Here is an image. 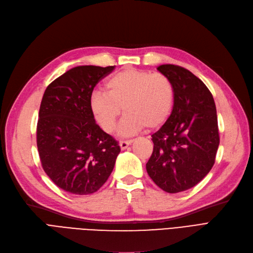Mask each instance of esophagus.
I'll use <instances>...</instances> for the list:
<instances>
[{
    "label": "esophagus",
    "mask_w": 253,
    "mask_h": 253,
    "mask_svg": "<svg viewBox=\"0 0 253 253\" xmlns=\"http://www.w3.org/2000/svg\"><path fill=\"white\" fill-rule=\"evenodd\" d=\"M132 143H133V140H121L119 142V145H120L121 149H126L128 145H130Z\"/></svg>",
    "instance_id": "1"
}]
</instances>
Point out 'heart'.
Masks as SVG:
<instances>
[{
  "label": "heart",
  "mask_w": 253,
  "mask_h": 253,
  "mask_svg": "<svg viewBox=\"0 0 253 253\" xmlns=\"http://www.w3.org/2000/svg\"><path fill=\"white\" fill-rule=\"evenodd\" d=\"M174 98L173 83L166 75L126 68L107 81L106 92L97 90L92 93L90 106L107 133L114 129L124 110L126 115L119 126V134L127 136L144 126L154 129L165 124L172 112Z\"/></svg>",
  "instance_id": "obj_1"
}]
</instances>
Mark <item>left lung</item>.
<instances>
[{
    "mask_svg": "<svg viewBox=\"0 0 253 253\" xmlns=\"http://www.w3.org/2000/svg\"><path fill=\"white\" fill-rule=\"evenodd\" d=\"M158 70L172 81L175 98L169 118L151 136L146 170L162 190L178 193L203 180L215 163L220 142L216 105L205 83L188 69L163 64Z\"/></svg>",
    "mask_w": 253,
    "mask_h": 253,
    "instance_id": "8db88e82",
    "label": "left lung"
}]
</instances>
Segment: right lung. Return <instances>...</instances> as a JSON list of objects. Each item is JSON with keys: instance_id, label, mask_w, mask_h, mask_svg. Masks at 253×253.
Segmentation results:
<instances>
[{"instance_id": "obj_1", "label": "right lung", "mask_w": 253, "mask_h": 253, "mask_svg": "<svg viewBox=\"0 0 253 253\" xmlns=\"http://www.w3.org/2000/svg\"><path fill=\"white\" fill-rule=\"evenodd\" d=\"M115 66H77L44 91L37 123V148L44 172L77 195L96 192L109 178L120 153L117 141L95 123L90 98Z\"/></svg>"}]
</instances>
